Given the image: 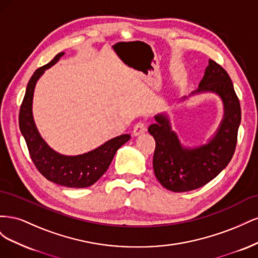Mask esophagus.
I'll return each mask as SVG.
<instances>
[{
    "mask_svg": "<svg viewBox=\"0 0 258 258\" xmlns=\"http://www.w3.org/2000/svg\"><path fill=\"white\" fill-rule=\"evenodd\" d=\"M145 131H146L145 123H143V122H138V123L135 124L134 131H132V135H134L135 137H137V136H140V135L144 134Z\"/></svg>",
    "mask_w": 258,
    "mask_h": 258,
    "instance_id": "esophagus-1",
    "label": "esophagus"
}]
</instances>
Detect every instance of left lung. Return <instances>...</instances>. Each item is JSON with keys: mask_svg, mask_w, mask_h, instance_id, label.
<instances>
[{"mask_svg": "<svg viewBox=\"0 0 258 258\" xmlns=\"http://www.w3.org/2000/svg\"><path fill=\"white\" fill-rule=\"evenodd\" d=\"M206 92L220 97L224 106L220 126L206 144L183 146L172 129L169 115L165 113L155 115L156 122L148 127L156 142L153 158L155 175L171 191H189L206 185L222 172L235 153L241 121L240 102L227 72L211 59L198 89L188 97ZM188 97L184 96L181 100Z\"/></svg>", "mask_w": 258, "mask_h": 258, "instance_id": "1", "label": "left lung"}]
</instances>
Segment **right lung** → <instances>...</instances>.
<instances>
[{
    "label": "right lung",
    "instance_id": "obj_1",
    "mask_svg": "<svg viewBox=\"0 0 258 258\" xmlns=\"http://www.w3.org/2000/svg\"><path fill=\"white\" fill-rule=\"evenodd\" d=\"M63 54L64 52L58 53L49 63L37 69L30 79L20 106L19 128L35 167L48 181L70 188H84L95 184L105 173L117 150L129 141L130 135L113 138L95 150L74 156L60 154L45 142L33 117L34 89L46 70L56 64Z\"/></svg>",
    "mask_w": 258,
    "mask_h": 258
}]
</instances>
